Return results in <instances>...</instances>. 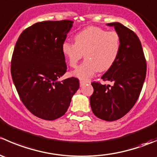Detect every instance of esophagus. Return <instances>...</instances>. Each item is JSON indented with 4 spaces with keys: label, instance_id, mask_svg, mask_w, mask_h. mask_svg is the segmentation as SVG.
Instances as JSON below:
<instances>
[{
    "label": "esophagus",
    "instance_id": "obj_1",
    "mask_svg": "<svg viewBox=\"0 0 157 157\" xmlns=\"http://www.w3.org/2000/svg\"><path fill=\"white\" fill-rule=\"evenodd\" d=\"M86 83H87V82L84 81V80H80V86H81V87H82V86H84V85H86Z\"/></svg>",
    "mask_w": 157,
    "mask_h": 157
}]
</instances>
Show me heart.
<instances>
[{"mask_svg":"<svg viewBox=\"0 0 157 157\" xmlns=\"http://www.w3.org/2000/svg\"><path fill=\"white\" fill-rule=\"evenodd\" d=\"M74 42H63L61 50L70 67H77L84 54L86 60L73 75L88 80L97 71H108L118 58L121 47L118 33L98 26H89L74 36Z\"/></svg>","mask_w":157,"mask_h":157,"instance_id":"heart-1","label":"heart"}]
</instances>
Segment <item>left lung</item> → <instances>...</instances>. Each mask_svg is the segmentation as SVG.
Listing matches in <instances>:
<instances>
[{
  "instance_id": "8db88e82",
  "label": "left lung",
  "mask_w": 157,
  "mask_h": 157,
  "mask_svg": "<svg viewBox=\"0 0 157 157\" xmlns=\"http://www.w3.org/2000/svg\"><path fill=\"white\" fill-rule=\"evenodd\" d=\"M107 25L118 33L121 47L114 64L101 78L114 85L93 82L90 102L96 117L112 121L122 118L136 103L146 77L147 64L140 39L132 30L120 23Z\"/></svg>"
}]
</instances>
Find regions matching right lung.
Returning <instances> with one entry per match:
<instances>
[{"label":"right lung","mask_w":157,"mask_h":157,"mask_svg":"<svg viewBox=\"0 0 157 157\" xmlns=\"http://www.w3.org/2000/svg\"><path fill=\"white\" fill-rule=\"evenodd\" d=\"M74 22L36 23L20 34L11 59V76L26 109L44 120L64 115L80 86L79 80L58 79L67 71L61 46Z\"/></svg>","instance_id":"right-lung-1"}]
</instances>
